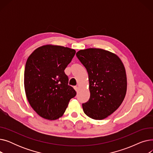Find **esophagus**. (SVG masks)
<instances>
[{
    "label": "esophagus",
    "mask_w": 153,
    "mask_h": 153,
    "mask_svg": "<svg viewBox=\"0 0 153 153\" xmlns=\"http://www.w3.org/2000/svg\"><path fill=\"white\" fill-rule=\"evenodd\" d=\"M74 89H75V91H76V92L78 91V87H77V86H74Z\"/></svg>",
    "instance_id": "obj_1"
}]
</instances>
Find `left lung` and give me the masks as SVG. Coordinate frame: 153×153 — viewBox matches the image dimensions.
Listing matches in <instances>:
<instances>
[{"label":"left lung","instance_id":"left-lung-1","mask_svg":"<svg viewBox=\"0 0 153 153\" xmlns=\"http://www.w3.org/2000/svg\"><path fill=\"white\" fill-rule=\"evenodd\" d=\"M89 76L90 99L82 104L84 114L97 120L105 119L122 103L126 93L127 79L118 56L100 48H88L76 53Z\"/></svg>","mask_w":153,"mask_h":153}]
</instances>
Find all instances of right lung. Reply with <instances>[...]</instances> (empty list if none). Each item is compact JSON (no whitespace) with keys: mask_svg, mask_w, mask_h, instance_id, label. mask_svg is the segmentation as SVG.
<instances>
[{"mask_svg":"<svg viewBox=\"0 0 153 153\" xmlns=\"http://www.w3.org/2000/svg\"><path fill=\"white\" fill-rule=\"evenodd\" d=\"M75 53L68 47L46 45L36 48L27 59L24 73L26 97L32 108L45 119L61 117L76 95L64 73Z\"/></svg>","mask_w":153,"mask_h":153,"instance_id":"add662e5","label":"right lung"}]
</instances>
